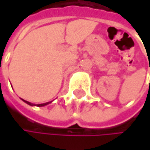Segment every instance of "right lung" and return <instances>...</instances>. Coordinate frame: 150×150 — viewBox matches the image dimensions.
I'll return each mask as SVG.
<instances>
[{
    "label": "right lung",
    "mask_w": 150,
    "mask_h": 150,
    "mask_svg": "<svg viewBox=\"0 0 150 150\" xmlns=\"http://www.w3.org/2000/svg\"><path fill=\"white\" fill-rule=\"evenodd\" d=\"M23 102H25L26 103H28V105H31V106H33V103H28V102H27V101H25V100H23ZM51 103V102H50ZM42 103V104H37V107H42V106H45V105L48 104V103Z\"/></svg>",
    "instance_id": "1"
}]
</instances>
